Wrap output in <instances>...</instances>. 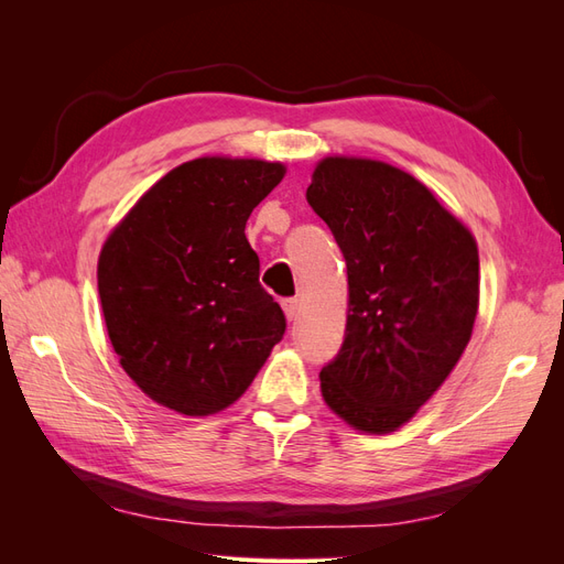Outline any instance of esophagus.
Here are the masks:
<instances>
[{
  "instance_id": "34e87169",
  "label": "esophagus",
  "mask_w": 564,
  "mask_h": 564,
  "mask_svg": "<svg viewBox=\"0 0 564 564\" xmlns=\"http://www.w3.org/2000/svg\"><path fill=\"white\" fill-rule=\"evenodd\" d=\"M282 311L289 322H294L299 317V301L296 299H284L282 301Z\"/></svg>"
}]
</instances>
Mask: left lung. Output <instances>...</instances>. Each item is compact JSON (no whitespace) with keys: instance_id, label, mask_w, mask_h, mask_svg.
Instances as JSON below:
<instances>
[{"instance_id":"8db88e82","label":"left lung","mask_w":564,"mask_h":564,"mask_svg":"<svg viewBox=\"0 0 564 564\" xmlns=\"http://www.w3.org/2000/svg\"><path fill=\"white\" fill-rule=\"evenodd\" d=\"M305 197L348 268L346 338L319 371L322 398L350 429L392 433L468 346L480 303L477 242L429 185L379 160H319Z\"/></svg>"}]
</instances>
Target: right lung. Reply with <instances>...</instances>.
I'll return each instance as SVG.
<instances>
[{"mask_svg": "<svg viewBox=\"0 0 564 564\" xmlns=\"http://www.w3.org/2000/svg\"><path fill=\"white\" fill-rule=\"evenodd\" d=\"M282 162L207 155L164 174L110 230L98 296L110 344L145 395L183 416L240 400L284 334L247 218Z\"/></svg>", "mask_w": 564, "mask_h": 564, "instance_id": "add662e5", "label": "right lung"}]
</instances>
